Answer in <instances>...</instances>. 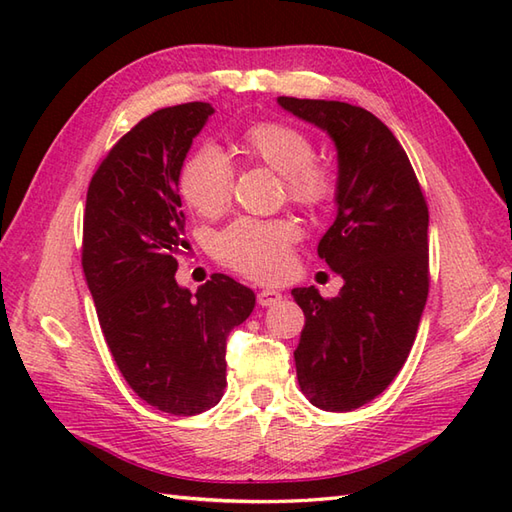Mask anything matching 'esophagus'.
<instances>
[{
  "instance_id": "34e87169",
  "label": "esophagus",
  "mask_w": 512,
  "mask_h": 512,
  "mask_svg": "<svg viewBox=\"0 0 512 512\" xmlns=\"http://www.w3.org/2000/svg\"><path fill=\"white\" fill-rule=\"evenodd\" d=\"M277 301H281V292H277V290L266 288V290H259V292H257V303H259V306H262V308L275 306Z\"/></svg>"
}]
</instances>
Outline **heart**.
<instances>
[{
    "instance_id": "b5f03b06",
    "label": "heart",
    "mask_w": 512,
    "mask_h": 512,
    "mask_svg": "<svg viewBox=\"0 0 512 512\" xmlns=\"http://www.w3.org/2000/svg\"><path fill=\"white\" fill-rule=\"evenodd\" d=\"M239 149L284 176L288 198L308 209L328 204L336 191L334 173L314 160V143L288 123H255L239 136ZM235 171L220 147L204 145L184 162L180 193L193 211L220 215L233 195ZM301 235L292 220H237L215 237L222 264L259 281H277L290 266V246Z\"/></svg>"
}]
</instances>
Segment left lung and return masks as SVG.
Instances as JSON below:
<instances>
[{
    "label": "left lung",
    "mask_w": 512,
    "mask_h": 512,
    "mask_svg": "<svg viewBox=\"0 0 512 512\" xmlns=\"http://www.w3.org/2000/svg\"><path fill=\"white\" fill-rule=\"evenodd\" d=\"M277 103L323 129L336 147V217L319 257L343 277L339 297L295 288L306 314L295 365L323 411H352L383 394L416 341L429 295V209L411 162L372 112L341 101Z\"/></svg>",
    "instance_id": "obj_1"
}]
</instances>
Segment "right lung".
<instances>
[{"mask_svg": "<svg viewBox=\"0 0 512 512\" xmlns=\"http://www.w3.org/2000/svg\"><path fill=\"white\" fill-rule=\"evenodd\" d=\"M184 103L143 118L96 169L83 215V273L107 347L136 394L173 416L220 402L226 339L255 292L215 273L198 292L178 286L187 248L180 171L213 114Z\"/></svg>", "mask_w": 512, "mask_h": 512, "instance_id": "1", "label": "right lung"}]
</instances>
